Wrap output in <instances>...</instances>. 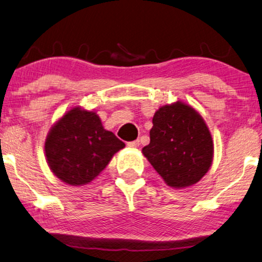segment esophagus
Instances as JSON below:
<instances>
[{
  "label": "esophagus",
  "instance_id": "34e87169",
  "mask_svg": "<svg viewBox=\"0 0 262 262\" xmlns=\"http://www.w3.org/2000/svg\"><path fill=\"white\" fill-rule=\"evenodd\" d=\"M127 146H128V148H138V146H139V141H138V139H136V141L128 142L127 143Z\"/></svg>",
  "mask_w": 262,
  "mask_h": 262
}]
</instances>
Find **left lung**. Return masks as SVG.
Segmentation results:
<instances>
[{"label":"left lung","instance_id":"8db88e82","mask_svg":"<svg viewBox=\"0 0 262 262\" xmlns=\"http://www.w3.org/2000/svg\"><path fill=\"white\" fill-rule=\"evenodd\" d=\"M142 152L168 186L184 188L196 184L210 169L213 142L203 117L178 101L156 111L150 143Z\"/></svg>","mask_w":262,"mask_h":262}]
</instances>
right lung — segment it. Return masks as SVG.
Masks as SVG:
<instances>
[{
	"label": "right lung",
	"instance_id": "obj_1",
	"mask_svg": "<svg viewBox=\"0 0 262 262\" xmlns=\"http://www.w3.org/2000/svg\"><path fill=\"white\" fill-rule=\"evenodd\" d=\"M125 143L103 128L98 114L74 107L51 127L45 141L50 169L71 186L89 184Z\"/></svg>",
	"mask_w": 262,
	"mask_h": 262
}]
</instances>
